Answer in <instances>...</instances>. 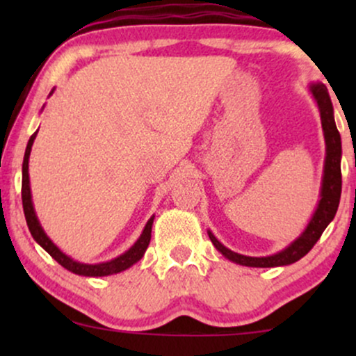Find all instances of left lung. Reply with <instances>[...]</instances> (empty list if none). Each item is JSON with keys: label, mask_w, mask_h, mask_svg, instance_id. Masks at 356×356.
I'll use <instances>...</instances> for the list:
<instances>
[{"label": "left lung", "mask_w": 356, "mask_h": 356, "mask_svg": "<svg viewBox=\"0 0 356 356\" xmlns=\"http://www.w3.org/2000/svg\"><path fill=\"white\" fill-rule=\"evenodd\" d=\"M309 92L316 100L318 108H320L321 115V127L323 134H325V144H326V157H325V169H323V181H321V192H320V202H318L316 211H314L313 218L309 219L308 226L303 231L300 238H296L284 248L283 251L276 252L271 256L263 257H252L238 254V252L227 249L224 244H220L216 236L211 231H207L209 239L212 241L216 249L222 256L232 263L241 264V266L249 268H276V266H288V264L296 263L301 257L308 254L312 248L316 244V241L321 238L323 231L326 229L330 222H332L334 214L338 211V204H340L341 195V137L338 132L337 124H334L333 117V105L332 99L328 95V88L323 83H312L309 85Z\"/></svg>", "instance_id": "1"}]
</instances>
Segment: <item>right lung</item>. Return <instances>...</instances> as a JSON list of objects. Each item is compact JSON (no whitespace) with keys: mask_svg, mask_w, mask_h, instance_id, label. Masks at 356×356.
<instances>
[{"mask_svg":"<svg viewBox=\"0 0 356 356\" xmlns=\"http://www.w3.org/2000/svg\"><path fill=\"white\" fill-rule=\"evenodd\" d=\"M53 93V92H51ZM50 93V95H51ZM36 134L38 130L30 137L28 140L26 150H24V159H23V179H22V201H23V211H24V218H26V224L28 229H30L31 236L36 243L42 246L44 251L50 254L56 263L61 264L65 269L68 271L75 273V275L80 276H108V275H115V273L125 271L127 268H130L132 264H136L137 261L142 259L144 252L147 251L150 243V232H152V224H154V218L152 216L149 220H147L144 231H142L140 238L137 239V243L134 244L129 251H125L124 254H120L115 259L107 261V263H100V264H83L79 263V261H73L70 256H67L65 252H61L58 248L53 244V241L48 238L47 232L43 231L42 224H40L38 218H36V212L33 207V201H31V189H30V174H28V161H30V152H31V145H33Z\"/></svg>","mask_w":356,"mask_h":356,"instance_id":"right-lung-1","label":"right lung"}]
</instances>
